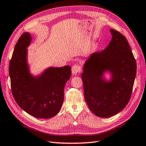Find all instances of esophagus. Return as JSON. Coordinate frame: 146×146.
<instances>
[{"mask_svg": "<svg viewBox=\"0 0 146 146\" xmlns=\"http://www.w3.org/2000/svg\"><path fill=\"white\" fill-rule=\"evenodd\" d=\"M81 70V66L80 65H74L72 66V72L74 75H76L78 73H79Z\"/></svg>", "mask_w": 146, "mask_h": 146, "instance_id": "34e87169", "label": "esophagus"}]
</instances>
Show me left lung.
Here are the masks:
<instances>
[{
    "instance_id": "obj_1",
    "label": "left lung",
    "mask_w": 146,
    "mask_h": 146,
    "mask_svg": "<svg viewBox=\"0 0 146 146\" xmlns=\"http://www.w3.org/2000/svg\"><path fill=\"white\" fill-rule=\"evenodd\" d=\"M112 37L104 50L89 56L81 74L86 102L94 115L108 118L121 111L131 96L136 62L126 37L110 29ZM111 73L108 81L104 73Z\"/></svg>"
}]
</instances>
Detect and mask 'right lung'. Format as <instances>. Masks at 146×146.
I'll use <instances>...</instances> for the list:
<instances>
[{
    "label": "right lung",
    "mask_w": 146,
    "mask_h": 146,
    "mask_svg": "<svg viewBox=\"0 0 146 146\" xmlns=\"http://www.w3.org/2000/svg\"><path fill=\"white\" fill-rule=\"evenodd\" d=\"M31 40V35L24 33L15 47L9 65L11 89L21 109L36 118H50L61 109L71 66H51L39 76L32 75L27 62V47Z\"/></svg>",
    "instance_id": "right-lung-1"
}]
</instances>
